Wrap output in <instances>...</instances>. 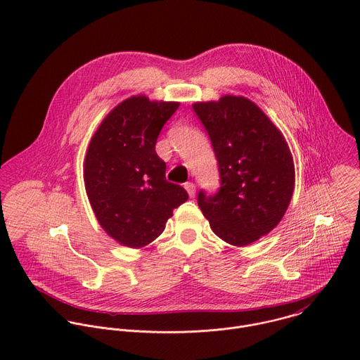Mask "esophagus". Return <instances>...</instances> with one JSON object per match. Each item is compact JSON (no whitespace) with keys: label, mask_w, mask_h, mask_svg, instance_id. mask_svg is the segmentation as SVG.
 <instances>
[{"label":"esophagus","mask_w":360,"mask_h":360,"mask_svg":"<svg viewBox=\"0 0 360 360\" xmlns=\"http://www.w3.org/2000/svg\"><path fill=\"white\" fill-rule=\"evenodd\" d=\"M184 186H185V189H186L188 195H189L191 198H193V196H195V192H196V186H195V184H192V182H186Z\"/></svg>","instance_id":"obj_1"}]
</instances>
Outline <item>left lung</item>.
Listing matches in <instances>:
<instances>
[{
	"label": "left lung",
	"instance_id": "1",
	"mask_svg": "<svg viewBox=\"0 0 360 360\" xmlns=\"http://www.w3.org/2000/svg\"><path fill=\"white\" fill-rule=\"evenodd\" d=\"M219 165L217 195L199 192L198 205L211 229L233 246L269 233L283 218L295 189V165L283 134L268 115L239 95L195 102Z\"/></svg>",
	"mask_w": 360,
	"mask_h": 360
}]
</instances>
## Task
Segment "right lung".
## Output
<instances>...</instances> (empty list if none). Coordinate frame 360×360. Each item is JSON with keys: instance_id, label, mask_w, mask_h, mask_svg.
Returning a JSON list of instances; mask_svg holds the SVG:
<instances>
[{"instance_id": "right-lung-1", "label": "right lung", "mask_w": 360, "mask_h": 360, "mask_svg": "<svg viewBox=\"0 0 360 360\" xmlns=\"http://www.w3.org/2000/svg\"><path fill=\"white\" fill-rule=\"evenodd\" d=\"M175 101L132 95L102 120L86 148L84 184L101 228L120 245L139 249L155 240L188 192L165 178L155 143L178 110Z\"/></svg>"}]
</instances>
